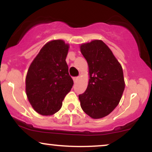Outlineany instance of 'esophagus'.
<instances>
[{
    "instance_id": "obj_1",
    "label": "esophagus",
    "mask_w": 152,
    "mask_h": 152,
    "mask_svg": "<svg viewBox=\"0 0 152 152\" xmlns=\"http://www.w3.org/2000/svg\"><path fill=\"white\" fill-rule=\"evenodd\" d=\"M79 77H74L73 79H74V83H77V82L78 81V80H79Z\"/></svg>"
}]
</instances>
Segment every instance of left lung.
Wrapping results in <instances>:
<instances>
[{"label":"left lung","instance_id":"8db88e82","mask_svg":"<svg viewBox=\"0 0 152 152\" xmlns=\"http://www.w3.org/2000/svg\"><path fill=\"white\" fill-rule=\"evenodd\" d=\"M88 66L89 81L86 91L78 96L81 107L90 117L109 115L121 100L125 88L123 69L112 51L101 40L80 46Z\"/></svg>","mask_w":152,"mask_h":152}]
</instances>
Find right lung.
<instances>
[{
	"mask_svg": "<svg viewBox=\"0 0 152 152\" xmlns=\"http://www.w3.org/2000/svg\"><path fill=\"white\" fill-rule=\"evenodd\" d=\"M69 45L53 40L42 47L31 64L26 78V92L34 109L43 116L56 113L72 88L66 58Z\"/></svg>",
	"mask_w": 152,
	"mask_h": 152,
	"instance_id": "1",
	"label": "right lung"
}]
</instances>
